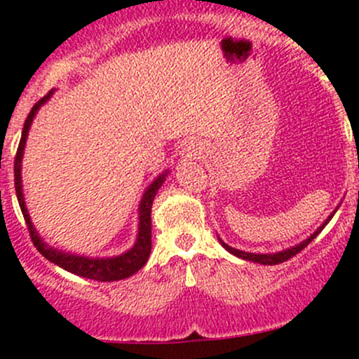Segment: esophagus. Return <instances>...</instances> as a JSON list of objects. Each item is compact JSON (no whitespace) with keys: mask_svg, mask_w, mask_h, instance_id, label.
Wrapping results in <instances>:
<instances>
[{"mask_svg":"<svg viewBox=\"0 0 359 359\" xmlns=\"http://www.w3.org/2000/svg\"><path fill=\"white\" fill-rule=\"evenodd\" d=\"M186 153L191 158H201L203 156V146L200 142H189L186 144Z\"/></svg>","mask_w":359,"mask_h":359,"instance_id":"34e87169","label":"esophagus"}]
</instances>
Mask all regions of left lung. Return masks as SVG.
<instances>
[{
  "mask_svg": "<svg viewBox=\"0 0 359 359\" xmlns=\"http://www.w3.org/2000/svg\"><path fill=\"white\" fill-rule=\"evenodd\" d=\"M332 217H334V213H332V215L328 217V219H327V222H325L323 226H321L320 229L316 231V233H314V234H311V236L307 238L306 241H302V243H300V245H297V247H293V248H288V250H283V252H278V253H248V252H241V250H236V248L229 247V245H226V243H224V241H220V243H222V247L226 248L227 252H231V253H233V255L240 257V259H245V260H252V262H259V264H264V266H274V264H281V262H285V260L292 259V257H293V255H297V253H299L300 250H304V248H306L307 245H309L311 241H313L314 238H316L318 234H320L321 231H323V227L327 226V224H328V220H330Z\"/></svg>",
  "mask_w": 359,
  "mask_h": 359,
  "instance_id": "1",
  "label": "left lung"
}]
</instances>
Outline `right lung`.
Returning a JSON list of instances; mask_svg holds the SVG:
<instances>
[{"instance_id":"right-lung-1","label":"right lung","mask_w":359,"mask_h":359,"mask_svg":"<svg viewBox=\"0 0 359 359\" xmlns=\"http://www.w3.org/2000/svg\"><path fill=\"white\" fill-rule=\"evenodd\" d=\"M52 92L46 93L43 99H39L38 102L32 106L31 112L27 114L22 128V137H20L19 147H17L15 161H13V173H15V193L17 200H19L20 210H22V215L25 220V226L29 229V236H31L32 245L38 248V252L41 253L45 259H48L50 262L57 264L62 269L69 271L72 274H78V276L88 278V280L95 281H118L123 278H128L132 274H135L140 267H144V264L147 262L151 253V208H153L154 196H156L158 189L161 187L163 179H165V173L161 177H158L149 187H147L146 194H144L142 203H140V224H139V236H137V243L133 245L132 250H128L123 255L114 257V259H86V257H78V255H69V253L57 252V250L50 248L48 245L43 243L39 240L38 233L32 227L31 219H29L27 208L24 205V196H22V184H20V161H22V153L25 146V139H27L29 126H31L32 118H34L36 111L39 109L41 104H45L50 99Z\"/></svg>"}]
</instances>
